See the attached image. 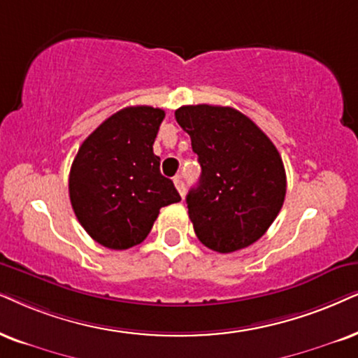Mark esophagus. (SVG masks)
I'll return each mask as SVG.
<instances>
[{
  "label": "esophagus",
  "mask_w": 358,
  "mask_h": 358,
  "mask_svg": "<svg viewBox=\"0 0 358 358\" xmlns=\"http://www.w3.org/2000/svg\"><path fill=\"white\" fill-rule=\"evenodd\" d=\"M173 183H175L176 189H178V193L182 194V196H185V183H183L182 176H180V175H176L175 178H173Z\"/></svg>",
  "instance_id": "obj_1"
}]
</instances>
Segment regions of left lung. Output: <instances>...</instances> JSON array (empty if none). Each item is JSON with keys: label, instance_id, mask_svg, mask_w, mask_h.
<instances>
[{"label": "left lung", "instance_id": "obj_1", "mask_svg": "<svg viewBox=\"0 0 358 358\" xmlns=\"http://www.w3.org/2000/svg\"><path fill=\"white\" fill-rule=\"evenodd\" d=\"M175 119L201 165L187 194L194 233L206 248L233 252L268 231L286 196V170L268 135L233 107L183 106Z\"/></svg>", "mask_w": 358, "mask_h": 358}]
</instances>
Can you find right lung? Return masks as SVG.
Returning <instances> with one entry per match:
<instances>
[{"label": "right lung", "mask_w": 358, "mask_h": 358, "mask_svg": "<svg viewBox=\"0 0 358 358\" xmlns=\"http://www.w3.org/2000/svg\"><path fill=\"white\" fill-rule=\"evenodd\" d=\"M164 119L162 108H122L84 140L72 162V210L89 236L108 250L142 243L160 208L182 200L153 153Z\"/></svg>", "instance_id": "add662e5"}]
</instances>
